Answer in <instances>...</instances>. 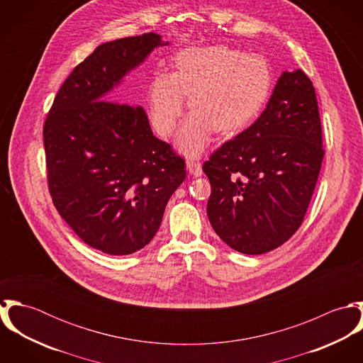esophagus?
Segmentation results:
<instances>
[{"instance_id":"1","label":"esophagus","mask_w":363,"mask_h":363,"mask_svg":"<svg viewBox=\"0 0 363 363\" xmlns=\"http://www.w3.org/2000/svg\"><path fill=\"white\" fill-rule=\"evenodd\" d=\"M186 166H187V170L191 176L194 177H199L203 174V166H201V162L196 160V159H189L186 162Z\"/></svg>"}]
</instances>
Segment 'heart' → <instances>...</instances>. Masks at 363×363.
<instances>
[{
    "mask_svg": "<svg viewBox=\"0 0 363 363\" xmlns=\"http://www.w3.org/2000/svg\"><path fill=\"white\" fill-rule=\"evenodd\" d=\"M272 74L267 60L228 46L190 48L179 52L170 75L159 74L150 88V114L156 131L170 135L184 110L193 111L177 135L186 155H199L211 131L233 134L247 127L267 102Z\"/></svg>",
    "mask_w": 363,
    "mask_h": 363,
    "instance_id": "1",
    "label": "heart"
}]
</instances>
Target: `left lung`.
Here are the masks:
<instances>
[{
    "instance_id": "8db88e82",
    "label": "left lung",
    "mask_w": 363,
    "mask_h": 363,
    "mask_svg": "<svg viewBox=\"0 0 363 363\" xmlns=\"http://www.w3.org/2000/svg\"><path fill=\"white\" fill-rule=\"evenodd\" d=\"M315 92L302 69L284 71L259 118L203 166L207 215L233 250L262 255L299 229L324 157Z\"/></svg>"
}]
</instances>
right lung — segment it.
<instances>
[{"label":"right lung","instance_id":"right-lung-1","mask_svg":"<svg viewBox=\"0 0 363 363\" xmlns=\"http://www.w3.org/2000/svg\"><path fill=\"white\" fill-rule=\"evenodd\" d=\"M167 45L152 32L101 45L65 79L45 123L52 203L86 245L106 255L145 247L186 179L184 160L152 134L145 110L110 102L123 78Z\"/></svg>","mask_w":363,"mask_h":363}]
</instances>
